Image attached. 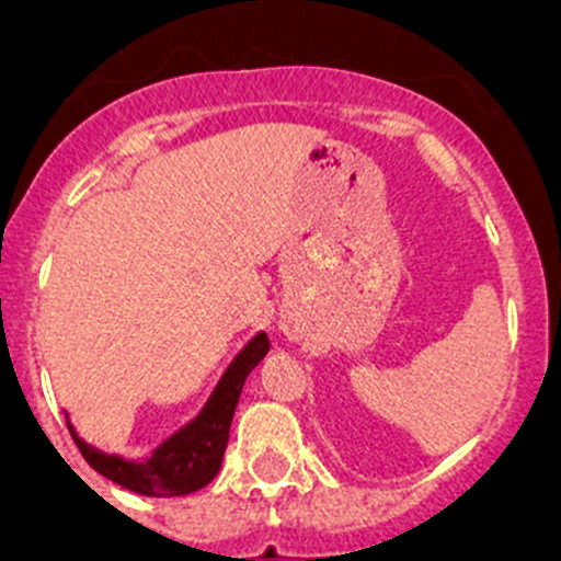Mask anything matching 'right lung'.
Returning <instances> with one entry per match:
<instances>
[{"label": "right lung", "mask_w": 561, "mask_h": 561, "mask_svg": "<svg viewBox=\"0 0 561 561\" xmlns=\"http://www.w3.org/2000/svg\"><path fill=\"white\" fill-rule=\"evenodd\" d=\"M268 347V336L257 333L241 350L239 358L233 360V366L222 377L219 388L214 390L211 401L197 415V421L181 428L179 434H173L149 461L129 463L116 456H105L100 450H92L70 426L78 450H81V456L100 474H105L113 483L124 485V489L135 491V494L181 496L203 489L206 483H211L214 474L222 467V456L230 439V423H233V412L236 404H239L241 388H244L249 371L265 358Z\"/></svg>", "instance_id": "add662e5"}]
</instances>
